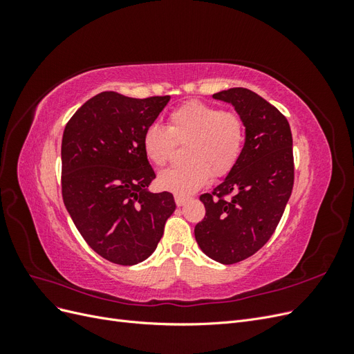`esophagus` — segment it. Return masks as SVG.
<instances>
[{
  "label": "esophagus",
  "instance_id": "esophagus-1",
  "mask_svg": "<svg viewBox=\"0 0 354 354\" xmlns=\"http://www.w3.org/2000/svg\"><path fill=\"white\" fill-rule=\"evenodd\" d=\"M174 199H176V205L177 207H183L185 205V203H186V198H183V196H178V195H176L174 196Z\"/></svg>",
  "mask_w": 354,
  "mask_h": 354
}]
</instances>
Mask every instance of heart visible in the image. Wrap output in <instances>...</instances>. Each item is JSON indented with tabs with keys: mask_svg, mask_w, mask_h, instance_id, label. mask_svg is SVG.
Segmentation results:
<instances>
[{
	"mask_svg": "<svg viewBox=\"0 0 354 354\" xmlns=\"http://www.w3.org/2000/svg\"><path fill=\"white\" fill-rule=\"evenodd\" d=\"M187 142V164L169 168L158 177L160 187L178 196L194 194L209 177L221 178L232 173L245 145L243 120L216 104L189 100L169 113L167 128L149 127L142 147L152 164L165 167L173 159L176 145Z\"/></svg>",
	"mask_w": 354,
	"mask_h": 354,
	"instance_id": "obj_1",
	"label": "heart"
}]
</instances>
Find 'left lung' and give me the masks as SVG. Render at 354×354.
<instances>
[{
  "instance_id": "1",
  "label": "left lung",
  "mask_w": 354,
  "mask_h": 354,
  "mask_svg": "<svg viewBox=\"0 0 354 354\" xmlns=\"http://www.w3.org/2000/svg\"><path fill=\"white\" fill-rule=\"evenodd\" d=\"M214 99L234 106L245 124V145L223 183L199 196L205 217L195 238L209 259L234 264L263 248L282 218L294 186L292 134L286 118L248 88L224 90Z\"/></svg>"
}]
</instances>
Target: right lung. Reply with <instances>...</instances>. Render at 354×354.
<instances>
[{
    "label": "right lung",
    "mask_w": 354,
    "mask_h": 354,
    "mask_svg": "<svg viewBox=\"0 0 354 354\" xmlns=\"http://www.w3.org/2000/svg\"><path fill=\"white\" fill-rule=\"evenodd\" d=\"M169 95L146 99L103 91L68 121L62 138V196L84 241L121 266L146 260L176 209L169 192H147L155 171L142 137Z\"/></svg>",
    "instance_id": "obj_1"
}]
</instances>
